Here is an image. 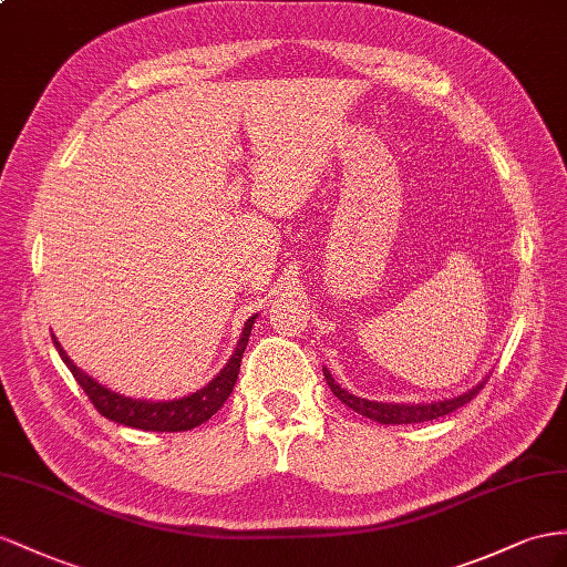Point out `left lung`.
<instances>
[{"mask_svg":"<svg viewBox=\"0 0 567 567\" xmlns=\"http://www.w3.org/2000/svg\"><path fill=\"white\" fill-rule=\"evenodd\" d=\"M326 373V381L330 385L332 393H336L347 408L359 412L361 416L367 419H373V422L379 424H422V422H431V419H439V416H445L450 412L460 410L462 404H467L474 395H478V390H482L486 385L478 383L476 388H472L470 393H464L460 398H453V400H443V402H431V404H390V402H373V400H364V398H357L352 393H347V390H342L336 381L330 379V373L323 369Z\"/></svg>","mask_w":567,"mask_h":567,"instance_id":"8db88e82","label":"left lung"}]
</instances>
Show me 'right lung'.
I'll return each mask as SVG.
<instances>
[{"instance_id": "1", "label": "right lung", "mask_w": 567, "mask_h": 567, "mask_svg": "<svg viewBox=\"0 0 567 567\" xmlns=\"http://www.w3.org/2000/svg\"><path fill=\"white\" fill-rule=\"evenodd\" d=\"M256 321V316H251L249 321L244 323L241 338L237 342V350L231 354V359L227 361V367L215 375V379L198 390V393L182 398V400H169V402H148V400H132L112 393V390L103 388L100 383H95L91 375H85L74 361L66 357V352L62 350V344L54 340L56 352L64 359V364L69 367V371L74 373V379L79 381V385L83 388V393L89 395V400L93 402V408L107 416L110 422H117L124 426L132 429H141V431H188L194 426H200L203 422L223 408L225 400L229 398L231 388L237 383L239 375V367H241V357L246 350V342H249L251 336V326Z\"/></svg>"}]
</instances>
